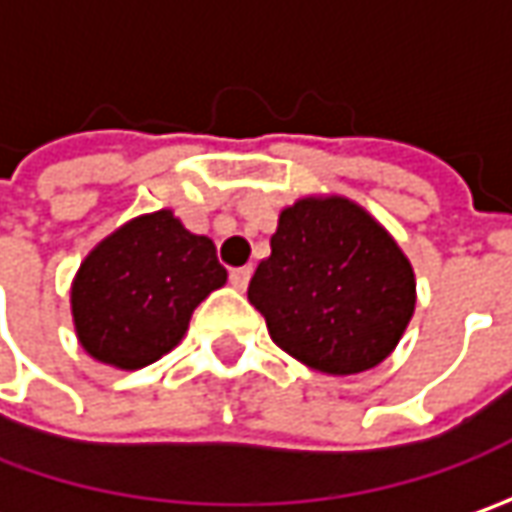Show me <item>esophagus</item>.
I'll use <instances>...</instances> for the list:
<instances>
[{"mask_svg": "<svg viewBox=\"0 0 512 512\" xmlns=\"http://www.w3.org/2000/svg\"><path fill=\"white\" fill-rule=\"evenodd\" d=\"M250 267H236V270H230V285L236 287V290H245L247 282H250Z\"/></svg>", "mask_w": 512, "mask_h": 512, "instance_id": "esophagus-1", "label": "esophagus"}]
</instances>
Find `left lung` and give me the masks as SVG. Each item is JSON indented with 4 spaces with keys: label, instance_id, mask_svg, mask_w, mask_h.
I'll return each instance as SVG.
<instances>
[{
    "label": "left lung",
    "instance_id": "obj_1",
    "mask_svg": "<svg viewBox=\"0 0 512 512\" xmlns=\"http://www.w3.org/2000/svg\"><path fill=\"white\" fill-rule=\"evenodd\" d=\"M247 299L270 339L327 376L382 364L416 310V276L399 242L347 196L282 207Z\"/></svg>",
    "mask_w": 512,
    "mask_h": 512
}]
</instances>
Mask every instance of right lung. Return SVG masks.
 <instances>
[{
    "mask_svg": "<svg viewBox=\"0 0 512 512\" xmlns=\"http://www.w3.org/2000/svg\"><path fill=\"white\" fill-rule=\"evenodd\" d=\"M225 282L216 245L173 210L136 216L93 247L73 276L76 339L96 362L148 367L182 342L193 310Z\"/></svg>",
    "mask_w": 512,
    "mask_h": 512,
    "instance_id": "obj_1",
    "label": "right lung"
}]
</instances>
